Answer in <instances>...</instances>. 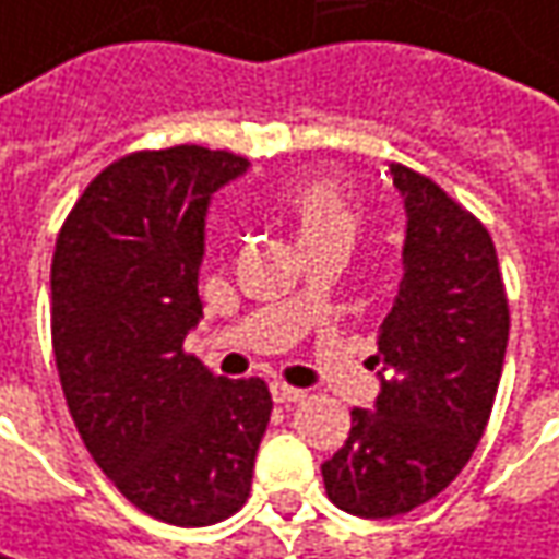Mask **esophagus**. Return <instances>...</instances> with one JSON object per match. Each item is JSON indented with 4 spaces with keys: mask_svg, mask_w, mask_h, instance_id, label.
Returning <instances> with one entry per match:
<instances>
[{
    "mask_svg": "<svg viewBox=\"0 0 559 559\" xmlns=\"http://www.w3.org/2000/svg\"><path fill=\"white\" fill-rule=\"evenodd\" d=\"M272 399H275L278 405H294V402H304L307 392H304V389H294V385H287V382H272Z\"/></svg>",
    "mask_w": 559,
    "mask_h": 559,
    "instance_id": "esophagus-1",
    "label": "esophagus"
}]
</instances>
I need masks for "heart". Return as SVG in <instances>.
Masks as SVG:
<instances>
[{
  "instance_id": "b5f03b06",
  "label": "heart",
  "mask_w": 559,
  "mask_h": 559,
  "mask_svg": "<svg viewBox=\"0 0 559 559\" xmlns=\"http://www.w3.org/2000/svg\"><path fill=\"white\" fill-rule=\"evenodd\" d=\"M281 209L307 252L325 243L350 247L360 227V209L354 202V192L332 174H310L290 182L281 192Z\"/></svg>"
}]
</instances>
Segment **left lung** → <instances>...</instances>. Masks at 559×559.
I'll use <instances>...</instances> for the list:
<instances>
[{
  "instance_id": "left-lung-1",
  "label": "left lung",
  "mask_w": 559,
  "mask_h": 559,
  "mask_svg": "<svg viewBox=\"0 0 559 559\" xmlns=\"http://www.w3.org/2000/svg\"><path fill=\"white\" fill-rule=\"evenodd\" d=\"M405 195V278L377 335V411L322 465L338 509L389 519L433 500L480 443L509 342V300L487 227L437 182L392 164Z\"/></svg>"
}]
</instances>
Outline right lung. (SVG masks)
<instances>
[{
  "mask_svg": "<svg viewBox=\"0 0 559 559\" xmlns=\"http://www.w3.org/2000/svg\"><path fill=\"white\" fill-rule=\"evenodd\" d=\"M247 164L202 145L132 151L87 182L52 252V354L69 414L116 490L180 528L247 503L272 417L262 379L214 377L182 350L202 316L209 199Z\"/></svg>",
  "mask_w": 559,
  "mask_h": 559,
  "instance_id": "add662e5",
  "label": "right lung"
}]
</instances>
